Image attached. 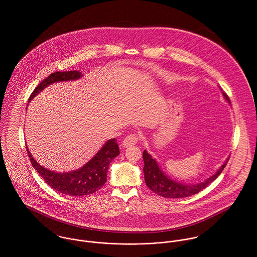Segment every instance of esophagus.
Masks as SVG:
<instances>
[{"label": "esophagus", "instance_id": "34e87169", "mask_svg": "<svg viewBox=\"0 0 257 257\" xmlns=\"http://www.w3.org/2000/svg\"><path fill=\"white\" fill-rule=\"evenodd\" d=\"M139 141H140L139 135H137V134H131V135H128V136L124 139V141L122 142V145H121V146H122V147L135 146V145H137V144L139 143Z\"/></svg>", "mask_w": 257, "mask_h": 257}]
</instances>
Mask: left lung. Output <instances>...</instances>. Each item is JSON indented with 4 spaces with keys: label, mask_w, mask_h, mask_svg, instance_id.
Here are the masks:
<instances>
[{
    "label": "left lung",
    "mask_w": 257,
    "mask_h": 257,
    "mask_svg": "<svg viewBox=\"0 0 257 257\" xmlns=\"http://www.w3.org/2000/svg\"><path fill=\"white\" fill-rule=\"evenodd\" d=\"M222 95L229 102L228 96L224 92H222ZM143 157L145 161V167H144L145 180L147 187L155 194L164 198H171V199L186 198V197L195 195L200 191H202L203 189L207 188L209 184L212 183L214 180L218 178V176L224 169L228 161V158H227L226 161L217 171V173L211 176L210 178H208L205 182H201L200 184H195V185H192V184L187 185V184L178 183L176 181L169 179L167 176H165V174L159 168L156 160L153 159L151 155L147 153V150L144 151Z\"/></svg>",
    "instance_id": "1"
}]
</instances>
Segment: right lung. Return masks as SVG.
<instances>
[{
    "label": "right lung",
    "mask_w": 257,
    "mask_h": 257,
    "mask_svg": "<svg viewBox=\"0 0 257 257\" xmlns=\"http://www.w3.org/2000/svg\"><path fill=\"white\" fill-rule=\"evenodd\" d=\"M81 76V72L77 70L51 73L37 85L30 96L29 102L48 85L58 81L75 80ZM27 151L32 165L44 182L55 191L69 196L90 195L101 189L107 181V173L110 162L119 154L116 141L112 139L107 142L98 153L82 168L68 173H55L41 167L32 156L28 147Z\"/></svg>",
    "instance_id": "1"
}]
</instances>
